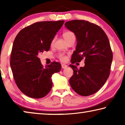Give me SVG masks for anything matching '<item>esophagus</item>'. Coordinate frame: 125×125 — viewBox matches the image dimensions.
Masks as SVG:
<instances>
[{
    "mask_svg": "<svg viewBox=\"0 0 125 125\" xmlns=\"http://www.w3.org/2000/svg\"><path fill=\"white\" fill-rule=\"evenodd\" d=\"M67 67V65L66 64H62V68L63 69L64 68H66Z\"/></svg>",
    "mask_w": 125,
    "mask_h": 125,
    "instance_id": "obj_1",
    "label": "esophagus"
}]
</instances>
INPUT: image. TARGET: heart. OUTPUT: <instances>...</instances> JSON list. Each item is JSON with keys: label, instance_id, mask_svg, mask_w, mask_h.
<instances>
[{"label": "heart", "instance_id": "b5f03b06", "mask_svg": "<svg viewBox=\"0 0 125 125\" xmlns=\"http://www.w3.org/2000/svg\"><path fill=\"white\" fill-rule=\"evenodd\" d=\"M63 37L65 41H66V42H68L71 39H73V38H75V36H74V33L73 32H72V31H66L63 32ZM54 40H55V38L54 37L52 40V43H53ZM58 57H59V58H60V60L61 61H62V62H65V61H66L67 60V57L63 53H60L59 54Z\"/></svg>", "mask_w": 125, "mask_h": 125}]
</instances>
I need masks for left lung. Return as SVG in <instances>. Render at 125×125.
I'll return each mask as SVG.
<instances>
[{"label":"left lung","instance_id":"obj_1","mask_svg":"<svg viewBox=\"0 0 125 125\" xmlns=\"http://www.w3.org/2000/svg\"><path fill=\"white\" fill-rule=\"evenodd\" d=\"M64 25L77 38L71 63L85 59V65L79 69L69 65L73 70L69 83L80 95H91L102 87L109 77L113 55L108 37L100 27L88 21L73 20Z\"/></svg>","mask_w":125,"mask_h":125}]
</instances>
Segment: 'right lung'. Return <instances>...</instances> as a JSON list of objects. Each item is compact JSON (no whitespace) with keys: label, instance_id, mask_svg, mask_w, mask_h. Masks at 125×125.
Masks as SVG:
<instances>
[{"label":"right lung","instance_id":"1","mask_svg":"<svg viewBox=\"0 0 125 125\" xmlns=\"http://www.w3.org/2000/svg\"><path fill=\"white\" fill-rule=\"evenodd\" d=\"M64 22H35L22 29L14 40L10 66L17 86L29 97L40 99L47 95L52 86V75L61 71V64L56 62L43 67L38 56L49 51Z\"/></svg>","mask_w":125,"mask_h":125}]
</instances>
